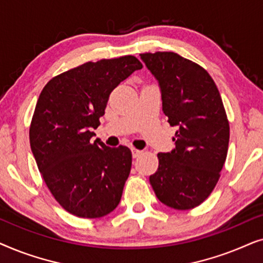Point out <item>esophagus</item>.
<instances>
[{"label": "esophagus", "instance_id": "1", "mask_svg": "<svg viewBox=\"0 0 263 263\" xmlns=\"http://www.w3.org/2000/svg\"><path fill=\"white\" fill-rule=\"evenodd\" d=\"M142 153V151L140 149H136V148H132V154H133V158H138L140 154Z\"/></svg>", "mask_w": 263, "mask_h": 263}]
</instances>
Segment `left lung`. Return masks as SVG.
I'll list each match as a JSON object with an SVG mask.
<instances>
[{
    "mask_svg": "<svg viewBox=\"0 0 263 263\" xmlns=\"http://www.w3.org/2000/svg\"><path fill=\"white\" fill-rule=\"evenodd\" d=\"M140 56L159 84L167 122L177 125L176 147L158 153L149 183L160 202L192 210L213 192L228 156L230 125L220 93L202 67L178 53Z\"/></svg>",
    "mask_w": 263,
    "mask_h": 263,
    "instance_id": "left-lung-1",
    "label": "left lung"
}]
</instances>
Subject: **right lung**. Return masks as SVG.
Returning a JSON list of instances; mask_svg holds the SVG:
<instances>
[{
	"mask_svg": "<svg viewBox=\"0 0 263 263\" xmlns=\"http://www.w3.org/2000/svg\"><path fill=\"white\" fill-rule=\"evenodd\" d=\"M142 68L134 56L87 62L52 78L39 96L30 143L57 202L80 218H102L120 203L132 168L128 147L91 141L110 93Z\"/></svg>",
	"mask_w": 263,
	"mask_h": 263,
	"instance_id": "right-lung-1",
	"label": "right lung"
}]
</instances>
